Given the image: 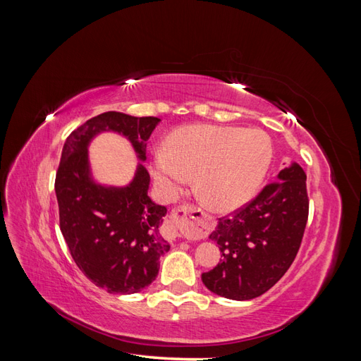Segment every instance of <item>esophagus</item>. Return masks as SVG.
<instances>
[{
    "label": "esophagus",
    "instance_id": "1",
    "mask_svg": "<svg viewBox=\"0 0 361 361\" xmlns=\"http://www.w3.org/2000/svg\"><path fill=\"white\" fill-rule=\"evenodd\" d=\"M202 224H203V218H202L200 209H195V207L190 204L180 206L179 209L174 212L171 223L167 221L166 224V238L169 241H174V239L180 238L182 235L179 232V226H183L188 232L195 233L199 232Z\"/></svg>",
    "mask_w": 361,
    "mask_h": 361
}]
</instances>
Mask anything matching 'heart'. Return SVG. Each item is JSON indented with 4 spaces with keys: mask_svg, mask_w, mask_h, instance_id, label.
Wrapping results in <instances>:
<instances>
[{
    "mask_svg": "<svg viewBox=\"0 0 361 361\" xmlns=\"http://www.w3.org/2000/svg\"><path fill=\"white\" fill-rule=\"evenodd\" d=\"M271 159L272 143L264 130L195 125L174 130L166 152H157L154 178L164 192L173 195L195 176L204 203L228 212L253 197Z\"/></svg>",
    "mask_w": 361,
    "mask_h": 361,
    "instance_id": "heart-1",
    "label": "heart"
}]
</instances>
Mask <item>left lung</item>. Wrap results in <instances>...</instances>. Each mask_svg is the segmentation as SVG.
Returning <instances> with one entry per match:
<instances>
[{
	"label": "left lung",
	"instance_id": "8db88e82",
	"mask_svg": "<svg viewBox=\"0 0 361 361\" xmlns=\"http://www.w3.org/2000/svg\"><path fill=\"white\" fill-rule=\"evenodd\" d=\"M305 179L300 164L292 162L250 203L218 220L209 238L223 259L202 274L207 289L228 300H253L285 276L307 224Z\"/></svg>",
	"mask_w": 361,
	"mask_h": 361
}]
</instances>
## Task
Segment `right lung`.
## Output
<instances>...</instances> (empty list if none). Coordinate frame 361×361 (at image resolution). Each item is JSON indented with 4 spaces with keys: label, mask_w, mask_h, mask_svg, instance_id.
I'll list each match as a JSON object with an SVG mask.
<instances>
[{
    "label": "right lung",
    "mask_w": 361,
    "mask_h": 361,
    "mask_svg": "<svg viewBox=\"0 0 361 361\" xmlns=\"http://www.w3.org/2000/svg\"><path fill=\"white\" fill-rule=\"evenodd\" d=\"M161 122L117 111L96 116L64 141L56 176L60 231L84 276L110 293H137L158 276L159 257L170 244L159 235L167 207L147 195L150 176L138 164L126 187L94 182L90 141L105 130L126 137L137 158L146 161V141Z\"/></svg>",
    "instance_id": "1"
}]
</instances>
